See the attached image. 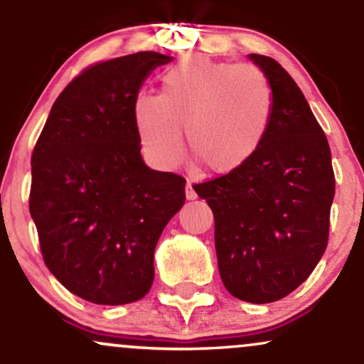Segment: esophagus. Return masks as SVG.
<instances>
[{
    "label": "esophagus",
    "mask_w": 364,
    "mask_h": 364,
    "mask_svg": "<svg viewBox=\"0 0 364 364\" xmlns=\"http://www.w3.org/2000/svg\"><path fill=\"white\" fill-rule=\"evenodd\" d=\"M185 193H186V200H195L196 198V193L193 190V186H191V183L188 181L186 183V188H185Z\"/></svg>",
    "instance_id": "obj_1"
}]
</instances>
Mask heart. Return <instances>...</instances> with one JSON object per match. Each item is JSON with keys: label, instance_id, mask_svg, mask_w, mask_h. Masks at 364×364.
<instances>
[{"label": "heart", "instance_id": "b5f03b06", "mask_svg": "<svg viewBox=\"0 0 364 364\" xmlns=\"http://www.w3.org/2000/svg\"><path fill=\"white\" fill-rule=\"evenodd\" d=\"M275 92L257 66L183 58L162 75L161 95L140 94L133 123L145 154L162 169L178 168L188 147L208 173L243 169L272 127Z\"/></svg>", "mask_w": 364, "mask_h": 364}]
</instances>
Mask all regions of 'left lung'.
<instances>
[{
  "label": "left lung",
  "instance_id": "left-lung-1",
  "mask_svg": "<svg viewBox=\"0 0 364 364\" xmlns=\"http://www.w3.org/2000/svg\"><path fill=\"white\" fill-rule=\"evenodd\" d=\"M275 92L272 127L243 169L196 185L215 220L225 289L272 303L306 281L325 253L336 193L332 156L303 92L277 61L248 54Z\"/></svg>",
  "mask_w": 364,
  "mask_h": 364
}]
</instances>
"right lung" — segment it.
Masks as SVG:
<instances>
[{
	"label": "right lung",
	"instance_id": "add662e5",
	"mask_svg": "<svg viewBox=\"0 0 364 364\" xmlns=\"http://www.w3.org/2000/svg\"><path fill=\"white\" fill-rule=\"evenodd\" d=\"M173 58L141 51L97 63L56 99L32 154L28 208L54 277L95 304L139 301L156 245L185 203V179L150 169L133 102Z\"/></svg>",
	"mask_w": 364,
	"mask_h": 364
}]
</instances>
